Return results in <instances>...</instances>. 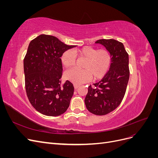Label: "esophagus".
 Returning a JSON list of instances; mask_svg holds the SVG:
<instances>
[{"mask_svg":"<svg viewBox=\"0 0 158 158\" xmlns=\"http://www.w3.org/2000/svg\"><path fill=\"white\" fill-rule=\"evenodd\" d=\"M74 89H77V88L79 87V85H77V84H74Z\"/></svg>","mask_w":158,"mask_h":158,"instance_id":"1","label":"esophagus"}]
</instances>
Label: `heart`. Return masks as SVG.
I'll list each match as a JSON object with an SVG mask.
<instances>
[{
	"label": "heart",
	"mask_w": 158,
	"mask_h": 158,
	"mask_svg": "<svg viewBox=\"0 0 158 158\" xmlns=\"http://www.w3.org/2000/svg\"><path fill=\"white\" fill-rule=\"evenodd\" d=\"M76 56L85 60L82 66L84 70L70 69L64 73L65 78L74 84H81L88 81L102 78L111 65V55L105 49L97 50L91 47L68 50L62 55L61 63L65 68H71L76 63Z\"/></svg>",
	"instance_id": "1"
}]
</instances>
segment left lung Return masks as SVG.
<instances>
[{"label": "left lung", "instance_id": "8db88e82", "mask_svg": "<svg viewBox=\"0 0 158 158\" xmlns=\"http://www.w3.org/2000/svg\"><path fill=\"white\" fill-rule=\"evenodd\" d=\"M95 44L106 47L111 55V65L102 80L88 87L84 102L90 113L104 115L115 109L125 95L129 79L128 55L122 43L114 40H99Z\"/></svg>", "mask_w": 158, "mask_h": 158}]
</instances>
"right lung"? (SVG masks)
<instances>
[{
	"label": "right lung",
	"instance_id": "1",
	"mask_svg": "<svg viewBox=\"0 0 158 158\" xmlns=\"http://www.w3.org/2000/svg\"><path fill=\"white\" fill-rule=\"evenodd\" d=\"M75 47L49 35H40L30 43L23 59L26 90L30 103L40 113L59 116L69 108L74 86L69 80L60 85V57Z\"/></svg>",
	"mask_w": 158,
	"mask_h": 158
}]
</instances>
